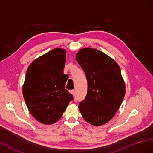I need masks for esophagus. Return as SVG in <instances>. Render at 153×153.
I'll list each match as a JSON object with an SVG mask.
<instances>
[{
  "instance_id": "obj_1",
  "label": "esophagus",
  "mask_w": 153,
  "mask_h": 153,
  "mask_svg": "<svg viewBox=\"0 0 153 153\" xmlns=\"http://www.w3.org/2000/svg\"><path fill=\"white\" fill-rule=\"evenodd\" d=\"M70 93H71V94H72L73 95H74V94H75V91L72 90V91H70Z\"/></svg>"
}]
</instances>
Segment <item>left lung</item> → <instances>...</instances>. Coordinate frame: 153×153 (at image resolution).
Wrapping results in <instances>:
<instances>
[{"label": "left lung", "instance_id": "left-lung-1", "mask_svg": "<svg viewBox=\"0 0 153 153\" xmlns=\"http://www.w3.org/2000/svg\"><path fill=\"white\" fill-rule=\"evenodd\" d=\"M76 56L88 85L86 97L79 104L80 113L91 125H104L115 115L125 97L120 69L114 60L95 49L83 48Z\"/></svg>", "mask_w": 153, "mask_h": 153}]
</instances>
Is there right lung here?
I'll return each mask as SVG.
<instances>
[{
    "label": "right lung",
    "instance_id": "1",
    "mask_svg": "<svg viewBox=\"0 0 153 153\" xmlns=\"http://www.w3.org/2000/svg\"><path fill=\"white\" fill-rule=\"evenodd\" d=\"M65 62V49L55 48L34 60L27 70L24 100L31 115L45 125L58 121L73 100L65 89L68 78L63 73Z\"/></svg>",
    "mask_w": 153,
    "mask_h": 153
}]
</instances>
